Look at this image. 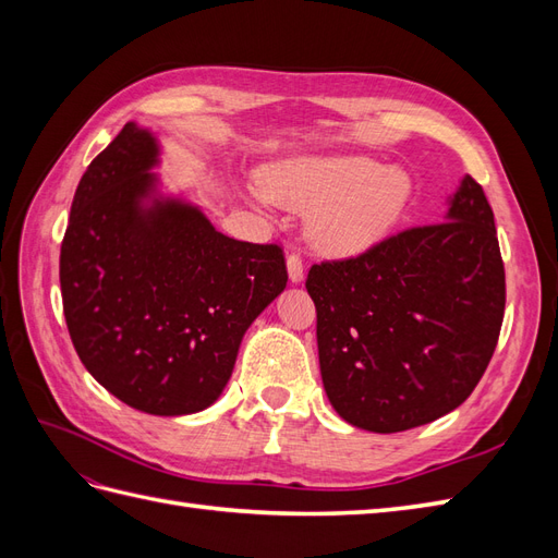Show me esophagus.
Returning <instances> with one entry per match:
<instances>
[{"label": "esophagus", "mask_w": 558, "mask_h": 558, "mask_svg": "<svg viewBox=\"0 0 558 558\" xmlns=\"http://www.w3.org/2000/svg\"><path fill=\"white\" fill-rule=\"evenodd\" d=\"M286 269H289L291 283H300L302 279H305V265H302L298 253H291V256L286 258Z\"/></svg>", "instance_id": "1"}]
</instances>
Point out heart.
<instances>
[{"label": "heart", "instance_id": "1", "mask_svg": "<svg viewBox=\"0 0 558 558\" xmlns=\"http://www.w3.org/2000/svg\"><path fill=\"white\" fill-rule=\"evenodd\" d=\"M267 197L312 211L310 232L330 256H359L388 238L414 197L412 177L369 156H298L263 172Z\"/></svg>", "mask_w": 558, "mask_h": 558}]
</instances>
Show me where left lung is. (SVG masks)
Wrapping results in <instances>:
<instances>
[{"instance_id": "left-lung-1", "label": "left lung", "mask_w": 558, "mask_h": 558, "mask_svg": "<svg viewBox=\"0 0 558 558\" xmlns=\"http://www.w3.org/2000/svg\"><path fill=\"white\" fill-rule=\"evenodd\" d=\"M318 365L332 410L369 433L453 412L494 356L505 269L494 211L463 177L442 223L404 230L342 263L314 265Z\"/></svg>"}]
</instances>
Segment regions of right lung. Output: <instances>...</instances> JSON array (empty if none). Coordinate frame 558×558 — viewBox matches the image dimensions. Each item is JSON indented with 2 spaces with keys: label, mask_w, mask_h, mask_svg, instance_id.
Masks as SVG:
<instances>
[{
  "label": "right lung",
  "mask_w": 558,
  "mask_h": 558,
  "mask_svg": "<svg viewBox=\"0 0 558 558\" xmlns=\"http://www.w3.org/2000/svg\"><path fill=\"white\" fill-rule=\"evenodd\" d=\"M160 132L134 121L81 177L60 251L66 328L130 408L183 416L218 400L248 326L283 289V253L218 232L167 193Z\"/></svg>",
  "instance_id": "right-lung-1"
}]
</instances>
